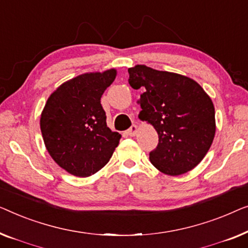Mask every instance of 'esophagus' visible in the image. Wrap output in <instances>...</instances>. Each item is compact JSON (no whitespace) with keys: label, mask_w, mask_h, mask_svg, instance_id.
<instances>
[{"label":"esophagus","mask_w":248,"mask_h":248,"mask_svg":"<svg viewBox=\"0 0 248 248\" xmlns=\"http://www.w3.org/2000/svg\"><path fill=\"white\" fill-rule=\"evenodd\" d=\"M137 130H138V127H137V125H136V124H132L131 127L129 128L128 130H127V135H128V136H131V137H132V136H135L136 134H137Z\"/></svg>","instance_id":"esophagus-1"}]
</instances>
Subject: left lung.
Wrapping results in <instances>:
<instances>
[{
	"mask_svg": "<svg viewBox=\"0 0 248 248\" xmlns=\"http://www.w3.org/2000/svg\"><path fill=\"white\" fill-rule=\"evenodd\" d=\"M132 89H144L137 103L139 118L154 125L158 145L149 159L160 172L181 175L201 162L216 132L214 103L203 89L186 76L156 71L145 65L128 69Z\"/></svg>",
	"mask_w": 248,
	"mask_h": 248,
	"instance_id": "left-lung-1",
	"label": "left lung"
}]
</instances>
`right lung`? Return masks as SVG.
<instances>
[{"mask_svg": "<svg viewBox=\"0 0 248 248\" xmlns=\"http://www.w3.org/2000/svg\"><path fill=\"white\" fill-rule=\"evenodd\" d=\"M116 69L83 74L59 86L40 118L46 148L62 169L88 177L109 162L121 136L107 125L101 97Z\"/></svg>", "mask_w": 248, "mask_h": 248, "instance_id": "obj_1", "label": "right lung"}]
</instances>
